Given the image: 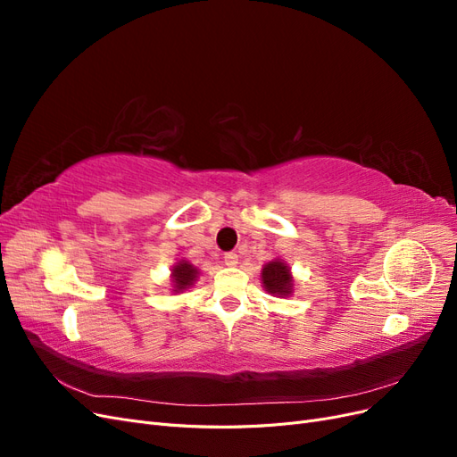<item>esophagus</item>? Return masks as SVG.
<instances>
[{"instance_id": "1", "label": "esophagus", "mask_w": 457, "mask_h": 457, "mask_svg": "<svg viewBox=\"0 0 457 457\" xmlns=\"http://www.w3.org/2000/svg\"><path fill=\"white\" fill-rule=\"evenodd\" d=\"M225 265L227 267H237L238 265V255L237 253H225Z\"/></svg>"}]
</instances>
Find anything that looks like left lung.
I'll list each match as a JSON object with an SVG mask.
<instances>
[{
  "label": "left lung",
  "instance_id": "8db88e82",
  "mask_svg": "<svg viewBox=\"0 0 457 457\" xmlns=\"http://www.w3.org/2000/svg\"><path fill=\"white\" fill-rule=\"evenodd\" d=\"M261 284L265 287V292L274 297L294 295L295 280H294L292 269H289L287 262L280 257L265 262V267L261 270Z\"/></svg>",
  "mask_w": 457,
  "mask_h": 457
}]
</instances>
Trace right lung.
Listing matches in <instances>:
<instances>
[{
	"label": "right lung",
	"instance_id": "1",
	"mask_svg": "<svg viewBox=\"0 0 457 457\" xmlns=\"http://www.w3.org/2000/svg\"><path fill=\"white\" fill-rule=\"evenodd\" d=\"M200 276V270L192 265V262H188L187 259H181L177 261L173 269H171V287H173V294H183L185 289L195 286V282L198 280Z\"/></svg>",
	"mask_w": 457,
	"mask_h": 457
}]
</instances>
